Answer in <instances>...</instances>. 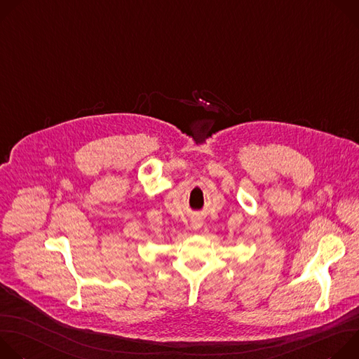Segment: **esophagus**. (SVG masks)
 <instances>
[{"label": "esophagus", "instance_id": "esophagus-1", "mask_svg": "<svg viewBox=\"0 0 359 359\" xmlns=\"http://www.w3.org/2000/svg\"><path fill=\"white\" fill-rule=\"evenodd\" d=\"M191 227H193L194 230H197V229H200V227H201V223L196 220V222H193V223H191Z\"/></svg>", "mask_w": 359, "mask_h": 359}]
</instances>
